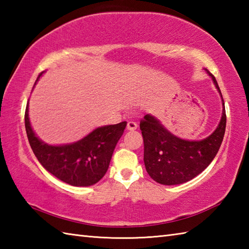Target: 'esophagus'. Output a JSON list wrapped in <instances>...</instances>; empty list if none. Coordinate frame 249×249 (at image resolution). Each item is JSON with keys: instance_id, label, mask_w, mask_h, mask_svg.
I'll use <instances>...</instances> for the list:
<instances>
[{"instance_id": "obj_1", "label": "esophagus", "mask_w": 249, "mask_h": 249, "mask_svg": "<svg viewBox=\"0 0 249 249\" xmlns=\"http://www.w3.org/2000/svg\"><path fill=\"white\" fill-rule=\"evenodd\" d=\"M137 127H138V125H137L136 122L129 121L128 123H127V129H128V130H136Z\"/></svg>"}]
</instances>
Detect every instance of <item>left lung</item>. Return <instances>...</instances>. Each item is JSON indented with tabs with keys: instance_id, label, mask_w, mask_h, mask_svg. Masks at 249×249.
I'll list each match as a JSON object with an SVG mask.
<instances>
[{
	"instance_id": "left-lung-1",
	"label": "left lung",
	"mask_w": 249,
	"mask_h": 249,
	"mask_svg": "<svg viewBox=\"0 0 249 249\" xmlns=\"http://www.w3.org/2000/svg\"><path fill=\"white\" fill-rule=\"evenodd\" d=\"M206 71L210 73L208 70ZM210 76L220 93L215 77L212 73ZM223 105V116L218 127L208 138L201 141L179 139L163 128L152 115L146 114L142 118L140 129L144 143L143 160L147 173L155 182L162 185L188 182L212 162L225 136L227 116L225 104Z\"/></svg>"
}]
</instances>
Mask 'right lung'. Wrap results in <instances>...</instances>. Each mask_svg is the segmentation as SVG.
<instances>
[{
	"label": "right lung",
	"mask_w": 249,
	"mask_h": 249,
	"mask_svg": "<svg viewBox=\"0 0 249 249\" xmlns=\"http://www.w3.org/2000/svg\"><path fill=\"white\" fill-rule=\"evenodd\" d=\"M28 106L29 103L24 113L26 136L41 166L55 178L72 186L96 184L108 170L114 147L124 133L126 122L99 127L76 143L53 146L44 143L35 136L30 124Z\"/></svg>",
	"instance_id": "obj_1"
}]
</instances>
